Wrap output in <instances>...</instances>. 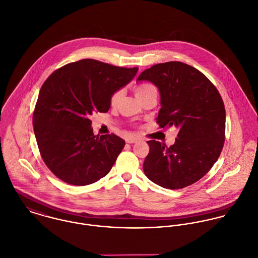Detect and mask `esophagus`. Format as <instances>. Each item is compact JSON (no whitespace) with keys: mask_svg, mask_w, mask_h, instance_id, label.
Returning <instances> with one entry per match:
<instances>
[{"mask_svg":"<svg viewBox=\"0 0 258 258\" xmlns=\"http://www.w3.org/2000/svg\"><path fill=\"white\" fill-rule=\"evenodd\" d=\"M138 141H139V139L136 138V137H127V138L125 139V142H126L127 144H135V143H137Z\"/></svg>","mask_w":258,"mask_h":258,"instance_id":"34e87169","label":"esophagus"}]
</instances>
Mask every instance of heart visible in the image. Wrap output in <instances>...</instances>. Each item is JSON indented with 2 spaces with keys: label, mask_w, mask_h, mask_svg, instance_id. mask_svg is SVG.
I'll use <instances>...</instances> for the list:
<instances>
[{
  "label": "heart",
  "mask_w": 258,
  "mask_h": 258,
  "mask_svg": "<svg viewBox=\"0 0 258 258\" xmlns=\"http://www.w3.org/2000/svg\"><path fill=\"white\" fill-rule=\"evenodd\" d=\"M135 92H136V96L139 100H142L144 99L145 97L147 96H150V95H153L155 94L156 95V89H155L154 86L152 85H149V84H146V85H141L139 87H137L135 89ZM121 97V91H115L114 93L111 94L110 98H109V103L111 106H115L119 99Z\"/></svg>",
  "instance_id": "heart-1"
}]
</instances>
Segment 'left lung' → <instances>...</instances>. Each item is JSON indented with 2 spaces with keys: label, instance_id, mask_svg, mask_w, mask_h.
I'll return each mask as SVG.
<instances>
[{
  "label": "left lung",
  "instance_id": "8db88e82",
  "mask_svg": "<svg viewBox=\"0 0 258 258\" xmlns=\"http://www.w3.org/2000/svg\"><path fill=\"white\" fill-rule=\"evenodd\" d=\"M143 81L158 89L159 127L178 128L177 139L169 148L148 142L150 153L144 171L163 188L188 186L206 175L221 153L225 134L223 101L203 73L181 61L155 64L137 80Z\"/></svg>",
  "mask_w": 258,
  "mask_h": 258
}]
</instances>
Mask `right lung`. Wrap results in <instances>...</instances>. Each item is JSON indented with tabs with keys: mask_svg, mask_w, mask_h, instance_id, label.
<instances>
[{
	"mask_svg": "<svg viewBox=\"0 0 258 258\" xmlns=\"http://www.w3.org/2000/svg\"><path fill=\"white\" fill-rule=\"evenodd\" d=\"M138 71L85 58L59 68L46 80L33 125L46 165L60 180L88 185L109 172L125 142L113 134L95 136L89 116L107 112L111 94L132 82Z\"/></svg>",
	"mask_w": 258,
	"mask_h": 258,
	"instance_id": "add662e5",
	"label": "right lung"
}]
</instances>
